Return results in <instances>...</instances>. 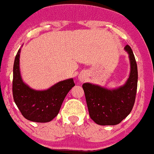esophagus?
I'll list each match as a JSON object with an SVG mask.
<instances>
[{
    "label": "esophagus",
    "instance_id": "34e87169",
    "mask_svg": "<svg viewBox=\"0 0 154 154\" xmlns=\"http://www.w3.org/2000/svg\"><path fill=\"white\" fill-rule=\"evenodd\" d=\"M85 79H86V77H85V75H84V74H81V75H80V77H79V80L82 82L84 81V80H85Z\"/></svg>",
    "mask_w": 154,
    "mask_h": 154
}]
</instances>
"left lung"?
Returning <instances> with one entry per match:
<instances>
[{
	"label": "left lung",
	"instance_id": "left-lung-1",
	"mask_svg": "<svg viewBox=\"0 0 154 154\" xmlns=\"http://www.w3.org/2000/svg\"><path fill=\"white\" fill-rule=\"evenodd\" d=\"M129 54L130 76L124 86L107 90L97 85L83 84L90 118L100 125H116L125 119L134 105L137 88V66L131 48L125 47Z\"/></svg>",
	"mask_w": 154,
	"mask_h": 154
}]
</instances>
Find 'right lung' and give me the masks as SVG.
<instances>
[{
  "label": "right lung",
  "mask_w": 154,
  "mask_h": 154,
  "mask_svg": "<svg viewBox=\"0 0 154 154\" xmlns=\"http://www.w3.org/2000/svg\"><path fill=\"white\" fill-rule=\"evenodd\" d=\"M19 49L14 64L13 97L25 119L35 122H48L57 116L61 104L70 89L75 86L73 79L58 82L46 90H34L23 82L20 72Z\"/></svg>",
  "instance_id": "add662e5"
}]
</instances>
